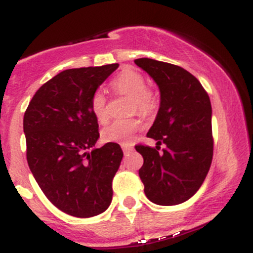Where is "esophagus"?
<instances>
[{
  "instance_id": "obj_1",
  "label": "esophagus",
  "mask_w": 253,
  "mask_h": 253,
  "mask_svg": "<svg viewBox=\"0 0 253 253\" xmlns=\"http://www.w3.org/2000/svg\"><path fill=\"white\" fill-rule=\"evenodd\" d=\"M121 147H123V151H124L125 155H126V153L130 152V151L133 150L132 145H128V144H123V145H121Z\"/></svg>"
}]
</instances>
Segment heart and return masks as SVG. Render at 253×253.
<instances>
[{"instance_id": "b5f03b06", "label": "heart", "mask_w": 253, "mask_h": 253, "mask_svg": "<svg viewBox=\"0 0 253 253\" xmlns=\"http://www.w3.org/2000/svg\"><path fill=\"white\" fill-rule=\"evenodd\" d=\"M113 91L132 98V112L151 115L158 108L159 100L155 91L146 88V81L138 71L125 69L110 83ZM90 112L100 124L107 123L109 118L107 97L101 90H96L90 98ZM141 128V120L138 118L115 120L102 130V139L107 143L129 144L136 130Z\"/></svg>"}]
</instances>
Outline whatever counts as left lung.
Instances as JSON below:
<instances>
[{
	"mask_svg": "<svg viewBox=\"0 0 253 253\" xmlns=\"http://www.w3.org/2000/svg\"><path fill=\"white\" fill-rule=\"evenodd\" d=\"M134 63L161 91L158 114L147 133L158 146L135 145L144 158L139 177L151 202L179 205L200 189L213 159L210 96L199 80L181 66L150 58ZM162 143L166 149L159 153Z\"/></svg>",
	"mask_w": 253,
	"mask_h": 253,
	"instance_id": "obj_1",
	"label": "left lung"
}]
</instances>
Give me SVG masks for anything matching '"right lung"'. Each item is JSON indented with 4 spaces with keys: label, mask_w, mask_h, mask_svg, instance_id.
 Wrapping results in <instances>:
<instances>
[{
    "label": "right lung",
    "mask_w": 253,
    "mask_h": 253,
    "mask_svg": "<svg viewBox=\"0 0 253 253\" xmlns=\"http://www.w3.org/2000/svg\"><path fill=\"white\" fill-rule=\"evenodd\" d=\"M119 64L64 70L40 86L24 115L28 167L45 196L76 217L103 213L124 153L120 145L94 149L100 133L90 98Z\"/></svg>",
    "instance_id": "obj_1"
}]
</instances>
